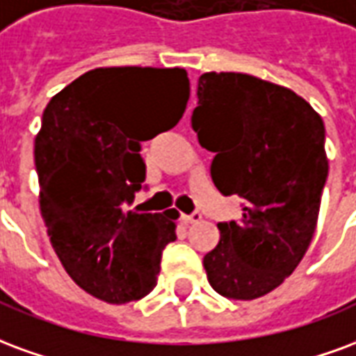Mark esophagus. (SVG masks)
I'll return each mask as SVG.
<instances>
[{
	"label": "esophagus",
	"mask_w": 356,
	"mask_h": 356,
	"mask_svg": "<svg viewBox=\"0 0 356 356\" xmlns=\"http://www.w3.org/2000/svg\"><path fill=\"white\" fill-rule=\"evenodd\" d=\"M180 220L186 225L195 224V222H199V220H201V212H197V210H195V212H191V214H181Z\"/></svg>",
	"instance_id": "obj_1"
}]
</instances>
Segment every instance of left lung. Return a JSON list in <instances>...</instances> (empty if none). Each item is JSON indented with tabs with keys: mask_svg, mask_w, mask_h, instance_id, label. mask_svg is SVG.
Segmentation results:
<instances>
[{
	"mask_svg": "<svg viewBox=\"0 0 356 356\" xmlns=\"http://www.w3.org/2000/svg\"><path fill=\"white\" fill-rule=\"evenodd\" d=\"M191 124L214 153L218 191L243 207L238 220L218 224L220 243L203 258L210 286L229 300H256L309 248L328 176L323 119L281 85L209 72L197 83Z\"/></svg>",
	"mask_w": 356,
	"mask_h": 356,
	"instance_id": "left-lung-1",
	"label": "left lung"
}]
</instances>
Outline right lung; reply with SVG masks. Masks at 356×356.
Returning <instances> with one entry per match:
<instances>
[{
	"instance_id": "1",
	"label": "right lung",
	"mask_w": 356,
	"mask_h": 356,
	"mask_svg": "<svg viewBox=\"0 0 356 356\" xmlns=\"http://www.w3.org/2000/svg\"><path fill=\"white\" fill-rule=\"evenodd\" d=\"M181 68H96L51 98L35 136L40 207L54 252L85 292L136 302L157 284L178 212L129 210L144 189L142 142L184 115Z\"/></svg>"
}]
</instances>
